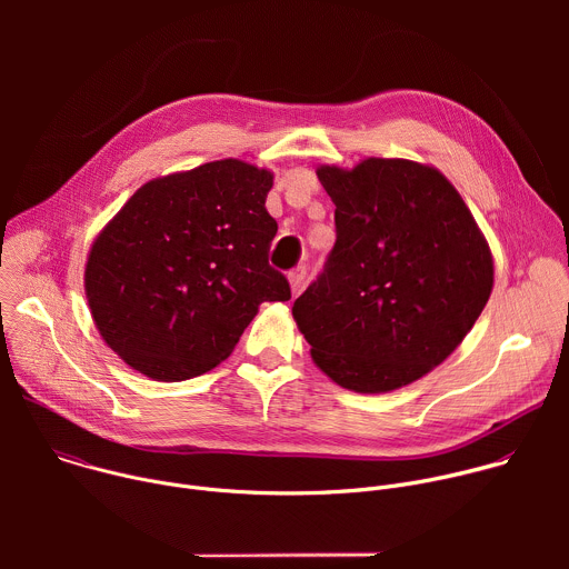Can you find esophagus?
Instances as JSON below:
<instances>
[{
  "label": "esophagus",
  "mask_w": 569,
  "mask_h": 569,
  "mask_svg": "<svg viewBox=\"0 0 569 569\" xmlns=\"http://www.w3.org/2000/svg\"><path fill=\"white\" fill-rule=\"evenodd\" d=\"M288 279H290L292 295H299V290H301V286H303V279H306V266H297L295 270H290Z\"/></svg>",
  "instance_id": "esophagus-1"
}]
</instances>
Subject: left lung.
<instances>
[{
  "instance_id": "left-lung-1",
  "label": "left lung",
  "mask_w": 569,
  "mask_h": 569,
  "mask_svg": "<svg viewBox=\"0 0 569 569\" xmlns=\"http://www.w3.org/2000/svg\"><path fill=\"white\" fill-rule=\"evenodd\" d=\"M336 246L295 301L315 365L345 389L382 393L441 365L493 288V259L455 187L408 159L321 167Z\"/></svg>"
}]
</instances>
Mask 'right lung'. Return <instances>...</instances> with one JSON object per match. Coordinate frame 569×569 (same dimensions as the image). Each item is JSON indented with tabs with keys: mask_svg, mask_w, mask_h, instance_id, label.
<instances>
[{
	"mask_svg": "<svg viewBox=\"0 0 569 569\" xmlns=\"http://www.w3.org/2000/svg\"><path fill=\"white\" fill-rule=\"evenodd\" d=\"M272 176L238 159L143 184L92 246L86 292L97 329L132 369L187 380L238 345L263 301H288L268 263Z\"/></svg>",
	"mask_w": 569,
	"mask_h": 569,
	"instance_id": "add662e5",
	"label": "right lung"
}]
</instances>
